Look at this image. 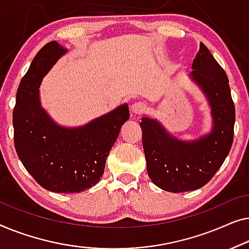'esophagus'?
<instances>
[{"instance_id":"1","label":"esophagus","mask_w":249,"mask_h":249,"mask_svg":"<svg viewBox=\"0 0 249 249\" xmlns=\"http://www.w3.org/2000/svg\"><path fill=\"white\" fill-rule=\"evenodd\" d=\"M145 109H146V105L144 103H141V101H140V103L133 104L131 106V113L133 115H140L144 113Z\"/></svg>"}]
</instances>
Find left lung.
Segmentation results:
<instances>
[{
  "label": "left lung",
  "instance_id": "obj_1",
  "mask_svg": "<svg viewBox=\"0 0 249 249\" xmlns=\"http://www.w3.org/2000/svg\"><path fill=\"white\" fill-rule=\"evenodd\" d=\"M192 69L191 79L211 107V132L193 141H181L157 120L142 117L140 123L149 177L161 190L173 193L195 191L208 184L233 141L236 114L228 76L204 44H199Z\"/></svg>",
  "mask_w": 249,
  "mask_h": 249
}]
</instances>
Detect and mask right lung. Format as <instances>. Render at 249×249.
Segmentation results:
<instances>
[{
	"label": "right lung",
	"mask_w": 249,
	"mask_h": 249,
	"mask_svg": "<svg viewBox=\"0 0 249 249\" xmlns=\"http://www.w3.org/2000/svg\"><path fill=\"white\" fill-rule=\"evenodd\" d=\"M66 52L55 40L46 44L21 80L13 109L15 146L24 168L41 187L55 193H79L103 177L107 157L129 110L124 104L83 126L56 124L41 107L39 87Z\"/></svg>",
	"instance_id": "1"
}]
</instances>
